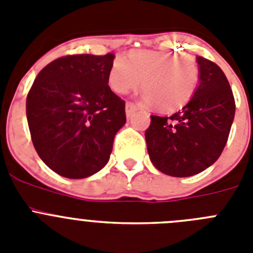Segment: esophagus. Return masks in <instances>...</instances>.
Returning <instances> with one entry per match:
<instances>
[{"label": "esophagus", "mask_w": 253, "mask_h": 253, "mask_svg": "<svg viewBox=\"0 0 253 253\" xmlns=\"http://www.w3.org/2000/svg\"><path fill=\"white\" fill-rule=\"evenodd\" d=\"M135 110H137V105L133 104V102H126V105H125V113H126V116H128V118Z\"/></svg>", "instance_id": "34e87169"}]
</instances>
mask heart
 Instances as JSON below:
<instances>
[{
    "label": "heart",
    "instance_id": "1",
    "mask_svg": "<svg viewBox=\"0 0 253 253\" xmlns=\"http://www.w3.org/2000/svg\"><path fill=\"white\" fill-rule=\"evenodd\" d=\"M142 80L143 100L160 111L171 113L193 99L200 81V68L190 55L166 51H130L118 57L109 71L111 90L124 95L135 90Z\"/></svg>",
    "mask_w": 253,
    "mask_h": 253
}]
</instances>
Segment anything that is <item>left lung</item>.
<instances>
[{
  "label": "left lung",
  "mask_w": 253,
  "mask_h": 253,
  "mask_svg": "<svg viewBox=\"0 0 253 253\" xmlns=\"http://www.w3.org/2000/svg\"><path fill=\"white\" fill-rule=\"evenodd\" d=\"M196 62L200 84L193 99L171 116L151 115L146 130L152 163L175 177L196 175L218 160L236 113L233 92L220 67L203 57Z\"/></svg>",
  "instance_id": "obj_1"
}]
</instances>
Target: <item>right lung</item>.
Wrapping results in <instances>:
<instances>
[{"label": "right lung", "instance_id": "add662e5", "mask_svg": "<svg viewBox=\"0 0 253 253\" xmlns=\"http://www.w3.org/2000/svg\"><path fill=\"white\" fill-rule=\"evenodd\" d=\"M114 58L113 53L60 57L40 71L29 91L26 118L35 151L63 177L100 171L126 122L125 101L107 84Z\"/></svg>", "mask_w": 253, "mask_h": 253}]
</instances>
